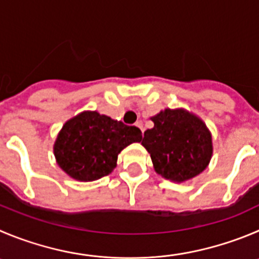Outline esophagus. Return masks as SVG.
<instances>
[{
    "label": "esophagus",
    "mask_w": 259,
    "mask_h": 259,
    "mask_svg": "<svg viewBox=\"0 0 259 259\" xmlns=\"http://www.w3.org/2000/svg\"><path fill=\"white\" fill-rule=\"evenodd\" d=\"M135 126H137L138 129H139V130H141L142 133H143V130H144V129H143V125H142L141 122H137V124H135Z\"/></svg>",
    "instance_id": "obj_1"
}]
</instances>
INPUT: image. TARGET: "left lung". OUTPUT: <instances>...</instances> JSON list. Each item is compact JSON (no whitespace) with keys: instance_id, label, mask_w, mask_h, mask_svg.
<instances>
[{"instance_id":"left-lung-1","label":"left lung","mask_w":259,"mask_h":259,"mask_svg":"<svg viewBox=\"0 0 259 259\" xmlns=\"http://www.w3.org/2000/svg\"><path fill=\"white\" fill-rule=\"evenodd\" d=\"M144 132V148L154 171L166 180L184 183L206 170L213 153L212 134L202 118L184 108H165Z\"/></svg>"}]
</instances>
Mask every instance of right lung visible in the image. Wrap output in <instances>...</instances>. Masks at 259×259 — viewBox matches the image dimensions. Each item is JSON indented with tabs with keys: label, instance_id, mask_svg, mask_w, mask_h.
I'll list each match as a JSON object with an SVG mask.
<instances>
[{
	"label": "right lung",
	"instance_id": "add662e5",
	"mask_svg": "<svg viewBox=\"0 0 259 259\" xmlns=\"http://www.w3.org/2000/svg\"><path fill=\"white\" fill-rule=\"evenodd\" d=\"M142 141L137 126H127L97 111H83L67 120L57 134L53 154L65 174L78 181H94L110 175L117 156Z\"/></svg>",
	"mask_w": 259,
	"mask_h": 259
}]
</instances>
